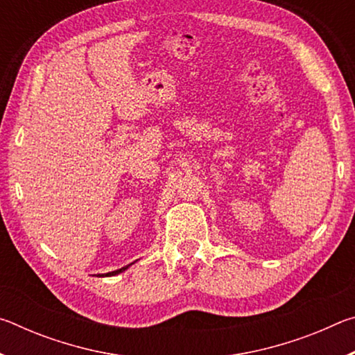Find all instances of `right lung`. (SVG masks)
<instances>
[{
  "label": "right lung",
  "mask_w": 355,
  "mask_h": 355,
  "mask_svg": "<svg viewBox=\"0 0 355 355\" xmlns=\"http://www.w3.org/2000/svg\"><path fill=\"white\" fill-rule=\"evenodd\" d=\"M128 266H125V268H122V269H117V271H112V272H107V274H105V275H116V274H120L122 271H125V269H127Z\"/></svg>",
  "instance_id": "add662e5"
}]
</instances>
